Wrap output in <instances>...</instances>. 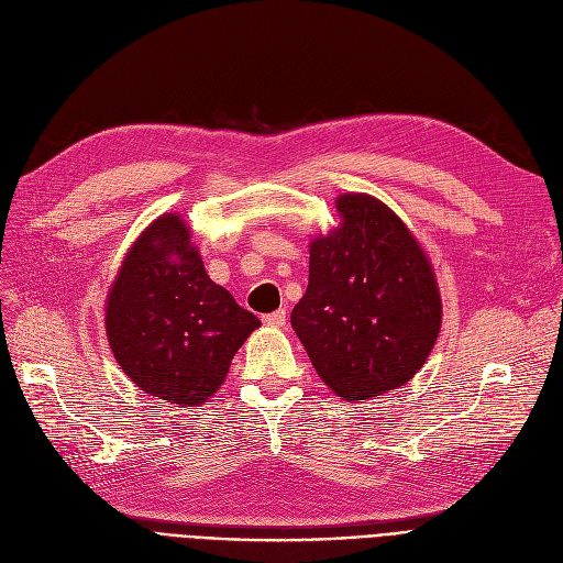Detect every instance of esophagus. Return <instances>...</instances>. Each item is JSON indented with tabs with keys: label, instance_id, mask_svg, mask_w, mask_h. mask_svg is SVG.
Masks as SVG:
<instances>
[{
	"label": "esophagus",
	"instance_id": "34e87169",
	"mask_svg": "<svg viewBox=\"0 0 563 563\" xmlns=\"http://www.w3.org/2000/svg\"><path fill=\"white\" fill-rule=\"evenodd\" d=\"M264 324L272 327V329H283L287 324V312L285 310H276L272 314L264 317Z\"/></svg>",
	"mask_w": 563,
	"mask_h": 563
}]
</instances>
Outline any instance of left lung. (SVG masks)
<instances>
[{
  "label": "left lung",
  "instance_id": "left-lung-1",
  "mask_svg": "<svg viewBox=\"0 0 563 563\" xmlns=\"http://www.w3.org/2000/svg\"><path fill=\"white\" fill-rule=\"evenodd\" d=\"M335 209L338 228L310 241L291 329L338 398L371 400L423 368L442 297L428 253L394 209L368 192H342Z\"/></svg>",
  "mask_w": 563,
  "mask_h": 563
}]
</instances>
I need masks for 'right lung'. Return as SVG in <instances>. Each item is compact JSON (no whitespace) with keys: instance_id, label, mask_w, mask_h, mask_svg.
I'll return each mask as SVG.
<instances>
[{"instance_id":"1","label":"right lung","mask_w":563,"mask_h":563,"mask_svg":"<svg viewBox=\"0 0 563 563\" xmlns=\"http://www.w3.org/2000/svg\"><path fill=\"white\" fill-rule=\"evenodd\" d=\"M260 320L216 285L179 213H163L133 241L106 301L119 368L144 394L200 407Z\"/></svg>"}]
</instances>
